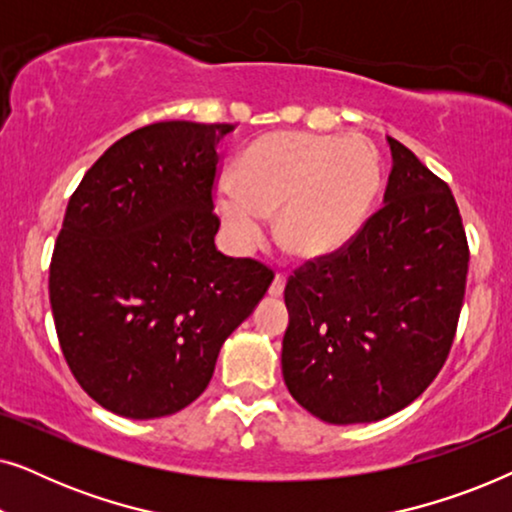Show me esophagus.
<instances>
[{
	"mask_svg": "<svg viewBox=\"0 0 512 512\" xmlns=\"http://www.w3.org/2000/svg\"><path fill=\"white\" fill-rule=\"evenodd\" d=\"M284 286H286V275H282V272H277V277L272 279V284H270V296H275V298L282 296Z\"/></svg>",
	"mask_w": 512,
	"mask_h": 512,
	"instance_id": "34e87169",
	"label": "esophagus"
}]
</instances>
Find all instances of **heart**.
<instances>
[{
  "label": "heart",
  "mask_w": 512,
  "mask_h": 512,
  "mask_svg": "<svg viewBox=\"0 0 512 512\" xmlns=\"http://www.w3.org/2000/svg\"><path fill=\"white\" fill-rule=\"evenodd\" d=\"M377 188L380 163L366 139L270 132L244 149L216 212L237 249L258 247L263 216L277 214L279 244L300 261H321L354 240Z\"/></svg>",
  "instance_id": "1"
}]
</instances>
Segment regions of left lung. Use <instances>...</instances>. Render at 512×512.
<instances>
[{
  "instance_id": "1",
  "label": "left lung",
  "mask_w": 512,
  "mask_h": 512,
  "mask_svg": "<svg viewBox=\"0 0 512 512\" xmlns=\"http://www.w3.org/2000/svg\"><path fill=\"white\" fill-rule=\"evenodd\" d=\"M387 139L384 205L284 289V382L328 424L377 422L415 401L447 361L464 305L468 242L450 186Z\"/></svg>"
}]
</instances>
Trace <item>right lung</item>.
Here are the masks:
<instances>
[{
  "instance_id": "obj_1",
  "label": "right lung",
  "mask_w": 512,
  "mask_h": 512,
  "mask_svg": "<svg viewBox=\"0 0 512 512\" xmlns=\"http://www.w3.org/2000/svg\"><path fill=\"white\" fill-rule=\"evenodd\" d=\"M235 125L163 121L118 139L69 198L48 296L65 361L130 419L191 405L275 277L216 251L219 146Z\"/></svg>"
}]
</instances>
